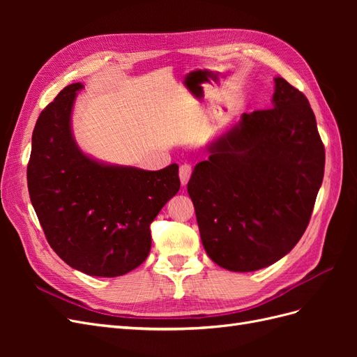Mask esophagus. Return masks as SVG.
<instances>
[{"instance_id":"1","label":"esophagus","mask_w":357,"mask_h":357,"mask_svg":"<svg viewBox=\"0 0 357 357\" xmlns=\"http://www.w3.org/2000/svg\"><path fill=\"white\" fill-rule=\"evenodd\" d=\"M178 176H180L181 185H183V186H186V185H188V181H189V178H190V176H192V167H190L189 164H183V165L180 167Z\"/></svg>"}]
</instances>
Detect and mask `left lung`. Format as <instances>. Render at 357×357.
<instances>
[{"mask_svg":"<svg viewBox=\"0 0 357 357\" xmlns=\"http://www.w3.org/2000/svg\"><path fill=\"white\" fill-rule=\"evenodd\" d=\"M274 83L273 109L243 113L188 183L205 252L234 273L273 265L296 245L325 172L307 96L283 77Z\"/></svg>","mask_w":357,"mask_h":357,"instance_id":"1","label":"left lung"}]
</instances>
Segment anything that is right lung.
<instances>
[{
    "label": "right lung",
    "instance_id": "add662e5",
    "mask_svg": "<svg viewBox=\"0 0 357 357\" xmlns=\"http://www.w3.org/2000/svg\"><path fill=\"white\" fill-rule=\"evenodd\" d=\"M82 83L63 88L32 132L28 190L55 253L88 275L119 277L142 265L150 223L180 189L178 165L147 171L82 152L71 114Z\"/></svg>",
    "mask_w": 357,
    "mask_h": 357
}]
</instances>
